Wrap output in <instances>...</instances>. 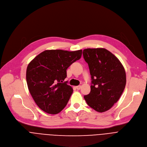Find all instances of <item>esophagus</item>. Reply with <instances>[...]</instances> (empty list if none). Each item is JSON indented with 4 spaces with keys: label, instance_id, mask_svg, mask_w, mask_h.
I'll return each mask as SVG.
<instances>
[{
    "label": "esophagus",
    "instance_id": "34e87169",
    "mask_svg": "<svg viewBox=\"0 0 147 147\" xmlns=\"http://www.w3.org/2000/svg\"><path fill=\"white\" fill-rule=\"evenodd\" d=\"M76 89L77 90H80L81 89V86H77V87H76Z\"/></svg>",
    "mask_w": 147,
    "mask_h": 147
}]
</instances>
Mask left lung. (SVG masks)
I'll use <instances>...</instances> for the list:
<instances>
[{"instance_id":"left-lung-1","label":"left lung","mask_w":147,"mask_h":147,"mask_svg":"<svg viewBox=\"0 0 147 147\" xmlns=\"http://www.w3.org/2000/svg\"><path fill=\"white\" fill-rule=\"evenodd\" d=\"M91 76L90 93L84 95L88 105L98 112L110 109L121 96L126 76L120 60L105 48L83 50Z\"/></svg>"}]
</instances>
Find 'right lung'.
Listing matches in <instances>:
<instances>
[{"instance_id":"1","label":"right lung","mask_w":147,"mask_h":147,"mask_svg":"<svg viewBox=\"0 0 147 147\" xmlns=\"http://www.w3.org/2000/svg\"><path fill=\"white\" fill-rule=\"evenodd\" d=\"M81 55L82 50H46L28 64L26 71L28 88L41 110L55 115L66 106L73 90L67 81H63L67 77V68L79 60Z\"/></svg>"}]
</instances>
